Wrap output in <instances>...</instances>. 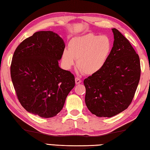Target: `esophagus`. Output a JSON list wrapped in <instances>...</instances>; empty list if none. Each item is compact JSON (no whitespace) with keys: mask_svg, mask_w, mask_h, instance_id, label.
Masks as SVG:
<instances>
[{"mask_svg":"<svg viewBox=\"0 0 150 150\" xmlns=\"http://www.w3.org/2000/svg\"><path fill=\"white\" fill-rule=\"evenodd\" d=\"M81 82H82V81H81V80L79 78V77H75V83H76V85L80 84Z\"/></svg>","mask_w":150,"mask_h":150,"instance_id":"1","label":"esophagus"}]
</instances>
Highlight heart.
Wrapping results in <instances>:
<instances>
[{
    "label": "heart",
    "instance_id": "obj_1",
    "mask_svg": "<svg viewBox=\"0 0 150 150\" xmlns=\"http://www.w3.org/2000/svg\"><path fill=\"white\" fill-rule=\"evenodd\" d=\"M112 49L110 40L106 35L88 34L73 38L65 50L62 59L67 67L74 64L86 75H93L102 69Z\"/></svg>",
    "mask_w": 150,
    "mask_h": 150
}]
</instances>
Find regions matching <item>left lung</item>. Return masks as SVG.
Instances as JSON below:
<instances>
[{
    "mask_svg": "<svg viewBox=\"0 0 150 150\" xmlns=\"http://www.w3.org/2000/svg\"><path fill=\"white\" fill-rule=\"evenodd\" d=\"M113 47L103 67L84 80L85 104L98 117H112L128 107L140 78L139 55L117 29H112Z\"/></svg>",
    "mask_w": 150,
    "mask_h": 150,
    "instance_id": "left-lung-1",
    "label": "left lung"
}]
</instances>
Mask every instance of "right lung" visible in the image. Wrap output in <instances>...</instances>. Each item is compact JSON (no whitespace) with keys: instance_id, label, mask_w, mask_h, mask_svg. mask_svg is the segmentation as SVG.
<instances>
[{"instance_id":"right-lung-1","label":"right lung","mask_w":150,"mask_h":150,"mask_svg":"<svg viewBox=\"0 0 150 150\" xmlns=\"http://www.w3.org/2000/svg\"><path fill=\"white\" fill-rule=\"evenodd\" d=\"M63 40L52 31H40L15 50L11 75L15 91L26 110L42 118L56 116L75 87V77L59 67Z\"/></svg>"}]
</instances>
